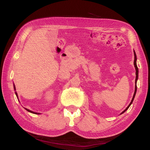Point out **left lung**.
<instances>
[{
    "label": "left lung",
    "instance_id": "1",
    "mask_svg": "<svg viewBox=\"0 0 150 150\" xmlns=\"http://www.w3.org/2000/svg\"><path fill=\"white\" fill-rule=\"evenodd\" d=\"M136 59H137V57H136V53H135V52H134V67H135V68H136V80H135V82H136V86H135V91H134V96H133V98H132V101H131V103H130V105H128V107H127L125 110H124L122 112V113H124V112H125L126 110H128V108L130 107V106L131 105V104L132 103V102H133V100H134V97H135V95H136V91H137V86H136V81H137V80H138V67H137V65H136Z\"/></svg>",
    "mask_w": 150,
    "mask_h": 150
}]
</instances>
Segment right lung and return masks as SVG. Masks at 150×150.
<instances>
[{
  "mask_svg": "<svg viewBox=\"0 0 150 150\" xmlns=\"http://www.w3.org/2000/svg\"><path fill=\"white\" fill-rule=\"evenodd\" d=\"M16 89V88H15V86H14V90ZM16 96L18 97V95H17V93H16ZM26 110H27V111H28V112H32V113H34V114H38V113H36V112H32V111H31V110H28V109H27V108H26Z\"/></svg>",
  "mask_w": 150,
  "mask_h": 150,
  "instance_id": "add662e5",
  "label": "right lung"
}]
</instances>
